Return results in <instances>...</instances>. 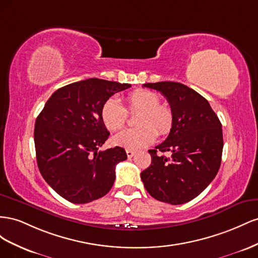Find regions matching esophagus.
Instances as JSON below:
<instances>
[{
  "label": "esophagus",
  "instance_id": "1",
  "mask_svg": "<svg viewBox=\"0 0 258 258\" xmlns=\"http://www.w3.org/2000/svg\"><path fill=\"white\" fill-rule=\"evenodd\" d=\"M126 156H127L128 159L133 158L135 156V151H133V150H126Z\"/></svg>",
  "mask_w": 258,
  "mask_h": 258
}]
</instances>
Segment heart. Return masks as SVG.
Instances as JSON below:
<instances>
[{"mask_svg":"<svg viewBox=\"0 0 258 258\" xmlns=\"http://www.w3.org/2000/svg\"><path fill=\"white\" fill-rule=\"evenodd\" d=\"M130 112H137L135 128L125 130L112 139L114 145L127 150H138L151 145L158 136L166 135L174 124L172 109L160 104V97L156 93L138 90L125 97ZM101 121L110 131H120L127 120V111L116 98L108 99L101 107Z\"/></svg>","mask_w":258,"mask_h":258,"instance_id":"1","label":"heart"}]
</instances>
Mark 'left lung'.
<instances>
[{
  "label": "left lung",
  "instance_id": "1",
  "mask_svg": "<svg viewBox=\"0 0 258 258\" xmlns=\"http://www.w3.org/2000/svg\"><path fill=\"white\" fill-rule=\"evenodd\" d=\"M167 99L174 124L165 141L149 150L151 164L141 174L149 195L173 205L189 202L215 178L222 162V123L209 101L177 82L146 83ZM171 151V158L157 151Z\"/></svg>",
  "mask_w": 258,
  "mask_h": 258
}]
</instances>
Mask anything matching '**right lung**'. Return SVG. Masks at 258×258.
Masks as SVG:
<instances>
[{
	"label": "right lung",
	"instance_id": "right-lung-1",
	"mask_svg": "<svg viewBox=\"0 0 258 258\" xmlns=\"http://www.w3.org/2000/svg\"><path fill=\"white\" fill-rule=\"evenodd\" d=\"M131 84L87 79L51 95L34 126L36 162L41 175L71 203L83 204L107 195L115 165L127 159L121 147L98 151L109 137L100 111L105 102Z\"/></svg>",
	"mask_w": 258,
	"mask_h": 258
}]
</instances>
